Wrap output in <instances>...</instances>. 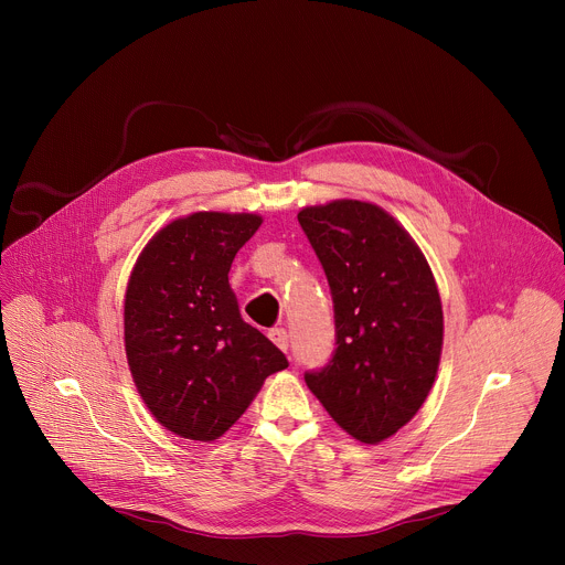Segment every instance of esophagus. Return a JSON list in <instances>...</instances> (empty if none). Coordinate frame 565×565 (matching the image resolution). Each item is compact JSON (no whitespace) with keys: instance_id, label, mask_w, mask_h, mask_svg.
Listing matches in <instances>:
<instances>
[{"instance_id":"obj_1","label":"esophagus","mask_w":565,"mask_h":565,"mask_svg":"<svg viewBox=\"0 0 565 565\" xmlns=\"http://www.w3.org/2000/svg\"><path fill=\"white\" fill-rule=\"evenodd\" d=\"M268 335H270V340L277 344V349H281L284 353L288 351V333H286L284 329H273Z\"/></svg>"}]
</instances>
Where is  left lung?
Instances as JSON below:
<instances>
[{
  "label": "left lung",
  "mask_w": 565,
  "mask_h": 565,
  "mask_svg": "<svg viewBox=\"0 0 565 565\" xmlns=\"http://www.w3.org/2000/svg\"><path fill=\"white\" fill-rule=\"evenodd\" d=\"M297 218L331 286L338 344L303 380L349 436L377 445L434 386L443 351L436 279L409 232L373 203L331 201Z\"/></svg>",
  "instance_id": "obj_1"
}]
</instances>
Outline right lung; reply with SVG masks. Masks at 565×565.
<instances>
[{
  "instance_id": "1",
  "label": "right lung",
  "mask_w": 565,
  "mask_h": 565,
  "mask_svg": "<svg viewBox=\"0 0 565 565\" xmlns=\"http://www.w3.org/2000/svg\"><path fill=\"white\" fill-rule=\"evenodd\" d=\"M259 214L194 212L158 230L125 292V351L151 416L190 440L223 436L288 366L241 319L227 273L262 225Z\"/></svg>"
}]
</instances>
